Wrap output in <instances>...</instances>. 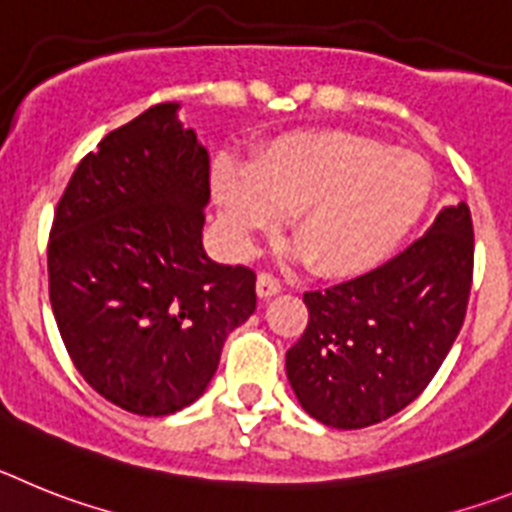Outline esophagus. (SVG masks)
<instances>
[{"label": "esophagus", "mask_w": 512, "mask_h": 512, "mask_svg": "<svg viewBox=\"0 0 512 512\" xmlns=\"http://www.w3.org/2000/svg\"><path fill=\"white\" fill-rule=\"evenodd\" d=\"M281 281L275 278V275L270 273H260L257 275V296L260 299H270V296H275V293H281Z\"/></svg>", "instance_id": "esophagus-1"}]
</instances>
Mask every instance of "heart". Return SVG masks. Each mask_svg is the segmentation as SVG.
Instances as JSON below:
<instances>
[{
    "mask_svg": "<svg viewBox=\"0 0 512 512\" xmlns=\"http://www.w3.org/2000/svg\"><path fill=\"white\" fill-rule=\"evenodd\" d=\"M211 190L234 252L291 213L296 255L317 273L350 278L381 265L415 229L433 198V170L417 151L363 133L306 131L270 141L250 172L219 159Z\"/></svg>",
    "mask_w": 512,
    "mask_h": 512,
    "instance_id": "1",
    "label": "heart"
}]
</instances>
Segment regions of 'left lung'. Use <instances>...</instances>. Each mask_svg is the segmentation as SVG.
<instances>
[{"instance_id": "obj_1", "label": "left lung", "mask_w": 512, "mask_h": 512, "mask_svg": "<svg viewBox=\"0 0 512 512\" xmlns=\"http://www.w3.org/2000/svg\"><path fill=\"white\" fill-rule=\"evenodd\" d=\"M471 268L474 229L459 203L381 268L304 293L309 324L286 376L306 415L358 430L415 402L464 324Z\"/></svg>"}]
</instances>
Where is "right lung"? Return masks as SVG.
Returning a JSON list of instances; mask_svg holds the SVG:
<instances>
[{
	"label": "right lung",
	"instance_id": "add662e5",
	"mask_svg": "<svg viewBox=\"0 0 512 512\" xmlns=\"http://www.w3.org/2000/svg\"><path fill=\"white\" fill-rule=\"evenodd\" d=\"M177 110H144L79 162L48 242L71 361L97 394L144 417L203 397L226 335L257 304L255 273L203 250L208 149Z\"/></svg>",
	"mask_w": 512,
	"mask_h": 512
}]
</instances>
